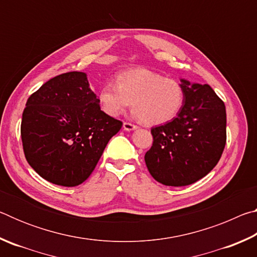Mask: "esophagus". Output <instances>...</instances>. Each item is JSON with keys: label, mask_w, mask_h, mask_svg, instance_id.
Segmentation results:
<instances>
[{"label": "esophagus", "mask_w": 257, "mask_h": 257, "mask_svg": "<svg viewBox=\"0 0 257 257\" xmlns=\"http://www.w3.org/2000/svg\"><path fill=\"white\" fill-rule=\"evenodd\" d=\"M138 127L136 124H133L130 122H123V129L125 130V132H132V130H135L137 129Z\"/></svg>", "instance_id": "esophagus-1"}]
</instances>
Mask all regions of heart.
I'll return each mask as SVG.
<instances>
[{
	"mask_svg": "<svg viewBox=\"0 0 257 257\" xmlns=\"http://www.w3.org/2000/svg\"><path fill=\"white\" fill-rule=\"evenodd\" d=\"M115 82L106 81L97 93L101 110L108 116L120 115L135 107L134 115L147 124H162L175 119L185 103V89L179 81L146 68L121 71Z\"/></svg>",
	"mask_w": 257,
	"mask_h": 257,
	"instance_id": "obj_1",
	"label": "heart"
}]
</instances>
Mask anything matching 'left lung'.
Here are the masks:
<instances>
[{"instance_id":"1","label":"left lung","mask_w":257,"mask_h":257,"mask_svg":"<svg viewBox=\"0 0 257 257\" xmlns=\"http://www.w3.org/2000/svg\"><path fill=\"white\" fill-rule=\"evenodd\" d=\"M185 103L170 122L151 129L153 145L145 163L152 177L180 187L202 179L219 162L227 142V113L208 85L180 79Z\"/></svg>"}]
</instances>
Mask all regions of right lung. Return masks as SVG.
I'll list each match as a JSON object with an SVG mask.
<instances>
[{"mask_svg":"<svg viewBox=\"0 0 257 257\" xmlns=\"http://www.w3.org/2000/svg\"><path fill=\"white\" fill-rule=\"evenodd\" d=\"M121 127L101 110L85 72L62 73L27 99L21 120L24 153L45 180L75 187L94 171Z\"/></svg>","mask_w":257,"mask_h":257,"instance_id":"add662e5","label":"right lung"}]
</instances>
